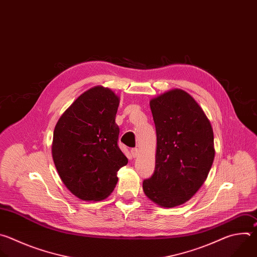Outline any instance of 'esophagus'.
I'll list each match as a JSON object with an SVG mask.
<instances>
[{
	"instance_id": "34e87169",
	"label": "esophagus",
	"mask_w": 257,
	"mask_h": 257,
	"mask_svg": "<svg viewBox=\"0 0 257 257\" xmlns=\"http://www.w3.org/2000/svg\"><path fill=\"white\" fill-rule=\"evenodd\" d=\"M131 154H132V156H133L134 158H136V157H138V156L140 155V150H139L138 148L132 149V150H131Z\"/></svg>"
}]
</instances>
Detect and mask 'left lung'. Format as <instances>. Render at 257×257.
I'll return each mask as SVG.
<instances>
[{"instance_id":"8db88e82","label":"left lung","mask_w":257,"mask_h":257,"mask_svg":"<svg viewBox=\"0 0 257 257\" xmlns=\"http://www.w3.org/2000/svg\"><path fill=\"white\" fill-rule=\"evenodd\" d=\"M150 107L157 133L156 164L143 190L159 207L174 208L206 181L215 158L214 132L202 108L182 89L152 98Z\"/></svg>"}]
</instances>
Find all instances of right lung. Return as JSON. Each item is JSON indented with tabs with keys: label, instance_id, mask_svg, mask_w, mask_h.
<instances>
[{
	"label": "right lung",
	"instance_id": "right-lung-1",
	"mask_svg": "<svg viewBox=\"0 0 257 257\" xmlns=\"http://www.w3.org/2000/svg\"><path fill=\"white\" fill-rule=\"evenodd\" d=\"M119 97L95 86L81 94L58 120L51 154L66 187L85 201H99L113 191L117 171L127 164L118 148L115 116Z\"/></svg>",
	"mask_w": 257,
	"mask_h": 257
}]
</instances>
